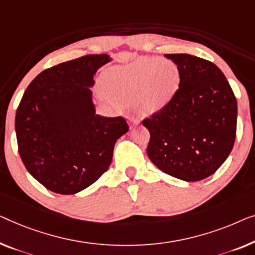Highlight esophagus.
<instances>
[{"instance_id":"1","label":"esophagus","mask_w":255,"mask_h":255,"mask_svg":"<svg viewBox=\"0 0 255 255\" xmlns=\"http://www.w3.org/2000/svg\"><path fill=\"white\" fill-rule=\"evenodd\" d=\"M128 121H130V124L132 125V127H135V125H138L139 122H140L138 117H130V120H128Z\"/></svg>"}]
</instances>
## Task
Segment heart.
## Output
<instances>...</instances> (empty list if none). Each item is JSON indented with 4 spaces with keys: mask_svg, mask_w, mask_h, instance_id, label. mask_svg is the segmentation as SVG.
I'll return each instance as SVG.
<instances>
[{
    "mask_svg": "<svg viewBox=\"0 0 255 255\" xmlns=\"http://www.w3.org/2000/svg\"><path fill=\"white\" fill-rule=\"evenodd\" d=\"M176 64L158 57H141L130 64L117 66L106 76L110 95L121 103H131L143 114L163 108L179 87Z\"/></svg>",
    "mask_w": 255,
    "mask_h": 255,
    "instance_id": "b5f03b06",
    "label": "heart"
}]
</instances>
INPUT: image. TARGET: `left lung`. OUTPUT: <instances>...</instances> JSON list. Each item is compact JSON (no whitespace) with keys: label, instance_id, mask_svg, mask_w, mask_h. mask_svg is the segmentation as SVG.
<instances>
[{"label":"left lung","instance_id":"obj_1","mask_svg":"<svg viewBox=\"0 0 255 255\" xmlns=\"http://www.w3.org/2000/svg\"><path fill=\"white\" fill-rule=\"evenodd\" d=\"M177 65L179 87L163 108L142 120L150 138L147 155L168 175L198 182L213 175L231 153L237 100L223 72L189 54H165Z\"/></svg>","mask_w":255,"mask_h":255}]
</instances>
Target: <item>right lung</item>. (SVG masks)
<instances>
[{"label":"right lung","mask_w":255,"mask_h":255,"mask_svg":"<svg viewBox=\"0 0 255 255\" xmlns=\"http://www.w3.org/2000/svg\"><path fill=\"white\" fill-rule=\"evenodd\" d=\"M107 54L85 55L39 73L16 112L18 152L46 189L73 194L100 178L128 125L122 116L95 114L91 86Z\"/></svg>","instance_id":"1"}]
</instances>
